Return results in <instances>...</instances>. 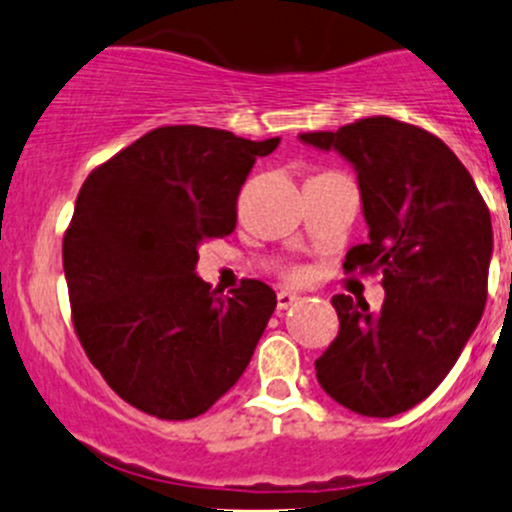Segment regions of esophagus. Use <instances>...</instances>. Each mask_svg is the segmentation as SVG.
<instances>
[{
    "label": "esophagus",
    "mask_w": 512,
    "mask_h": 512,
    "mask_svg": "<svg viewBox=\"0 0 512 512\" xmlns=\"http://www.w3.org/2000/svg\"><path fill=\"white\" fill-rule=\"evenodd\" d=\"M297 294L294 292H287V289H282L280 294H277V309H289L294 302H297Z\"/></svg>",
    "instance_id": "1"
}]
</instances>
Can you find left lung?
<instances>
[{"mask_svg": "<svg viewBox=\"0 0 512 512\" xmlns=\"http://www.w3.org/2000/svg\"><path fill=\"white\" fill-rule=\"evenodd\" d=\"M299 141L352 163L369 240L344 270L381 272L386 292L379 309L334 294L339 334L314 361L319 386L354 414H404L446 379L483 317L488 205L456 153L411 123L361 118Z\"/></svg>", "mask_w": 512, "mask_h": 512, "instance_id": "left-lung-1", "label": "left lung"}]
</instances>
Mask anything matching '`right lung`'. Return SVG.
Wrapping results in <instances>:
<instances>
[{
	"instance_id": "add662e5",
	"label": "right lung",
	"mask_w": 512,
	"mask_h": 512,
	"mask_svg": "<svg viewBox=\"0 0 512 512\" xmlns=\"http://www.w3.org/2000/svg\"><path fill=\"white\" fill-rule=\"evenodd\" d=\"M280 138L163 126L98 165L64 235L79 342L106 384L146 414L185 421L230 391L277 294L245 280L220 297L195 275L198 247L237 223V195Z\"/></svg>"
}]
</instances>
